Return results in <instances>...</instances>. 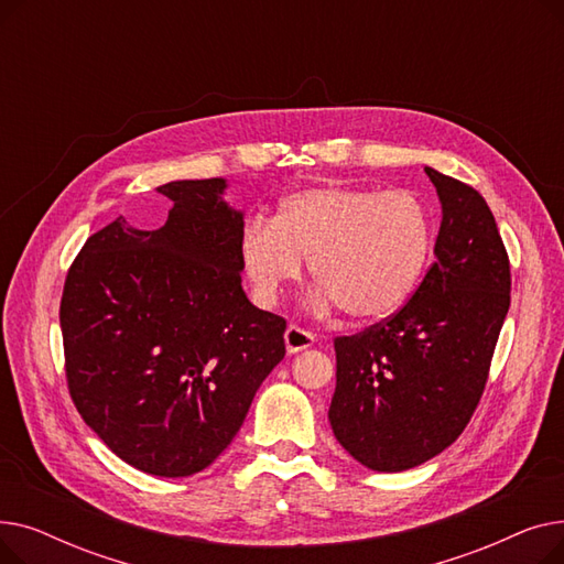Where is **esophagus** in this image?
I'll use <instances>...</instances> for the list:
<instances>
[{
    "instance_id": "34e87169",
    "label": "esophagus",
    "mask_w": 564,
    "mask_h": 564,
    "mask_svg": "<svg viewBox=\"0 0 564 564\" xmlns=\"http://www.w3.org/2000/svg\"><path fill=\"white\" fill-rule=\"evenodd\" d=\"M283 338H285V349H288V354H297V351L311 347L313 340H315V336H313L311 332L297 327V324H290V327L285 329V336H283Z\"/></svg>"
}]
</instances>
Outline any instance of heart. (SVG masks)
<instances>
[{"instance_id": "1", "label": "heart", "mask_w": 564, "mask_h": 564, "mask_svg": "<svg viewBox=\"0 0 564 564\" xmlns=\"http://www.w3.org/2000/svg\"><path fill=\"white\" fill-rule=\"evenodd\" d=\"M432 251V219L409 189L379 192L319 185L288 194L270 224L242 228L240 267L253 297L272 306L302 276V260L322 292L315 306H338L354 322L398 313L416 290Z\"/></svg>"}]
</instances>
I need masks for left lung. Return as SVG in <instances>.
Segmentation results:
<instances>
[{
  "label": "left lung",
  "instance_id": "1",
  "mask_svg": "<svg viewBox=\"0 0 564 564\" xmlns=\"http://www.w3.org/2000/svg\"><path fill=\"white\" fill-rule=\"evenodd\" d=\"M441 200L436 260L409 302L334 340L329 406L340 446L364 466H419L464 432L510 308V258L480 192L425 166Z\"/></svg>",
  "mask_w": 564,
  "mask_h": 564
}]
</instances>
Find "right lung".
<instances>
[{"label":"right lung","mask_w":564,"mask_h":564,"mask_svg":"<svg viewBox=\"0 0 564 564\" xmlns=\"http://www.w3.org/2000/svg\"><path fill=\"white\" fill-rule=\"evenodd\" d=\"M224 177L158 187V230L118 217L73 260L58 319L84 423L113 455L160 478L210 466L285 357V319L242 290V213Z\"/></svg>","instance_id":"right-lung-1"}]
</instances>
